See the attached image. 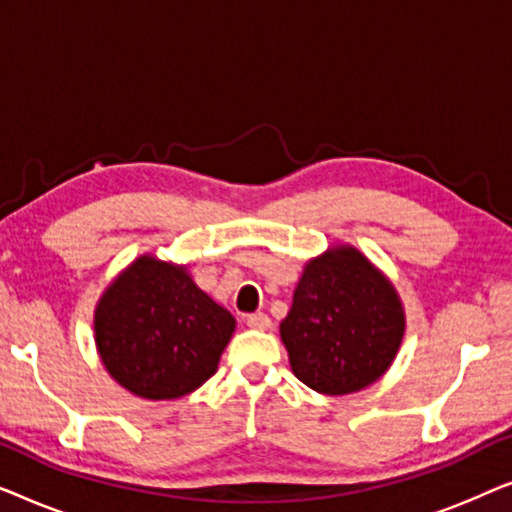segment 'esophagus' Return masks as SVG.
I'll return each instance as SVG.
<instances>
[{
    "label": "esophagus",
    "mask_w": 512,
    "mask_h": 512,
    "mask_svg": "<svg viewBox=\"0 0 512 512\" xmlns=\"http://www.w3.org/2000/svg\"><path fill=\"white\" fill-rule=\"evenodd\" d=\"M247 326L256 328V331H268V328L272 326V321L265 312H256V314H249V317H247Z\"/></svg>",
    "instance_id": "obj_1"
}]
</instances>
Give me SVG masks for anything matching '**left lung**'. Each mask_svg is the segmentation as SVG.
<instances>
[{"label":"left lung","instance_id":"8db88e82","mask_svg":"<svg viewBox=\"0 0 512 512\" xmlns=\"http://www.w3.org/2000/svg\"><path fill=\"white\" fill-rule=\"evenodd\" d=\"M405 312L394 284L349 244L305 265L279 324L293 375L328 396L370 387L394 363Z\"/></svg>","mask_w":512,"mask_h":512}]
</instances>
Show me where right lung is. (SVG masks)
<instances>
[{"mask_svg":"<svg viewBox=\"0 0 512 512\" xmlns=\"http://www.w3.org/2000/svg\"><path fill=\"white\" fill-rule=\"evenodd\" d=\"M93 326L104 368L121 387L170 401L216 373L235 317L198 289L186 265L146 254L107 286Z\"/></svg>","mask_w":512,"mask_h":512,"instance_id":"obj_1","label":"right lung"}]
</instances>
